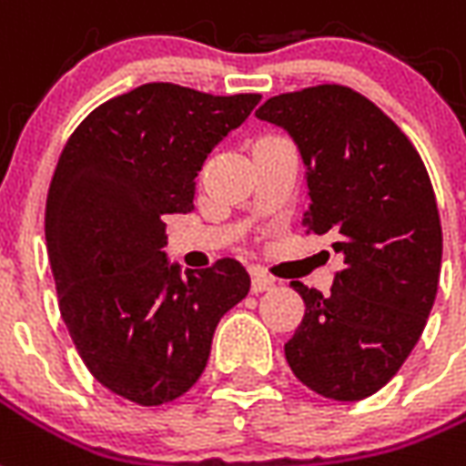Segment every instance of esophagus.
Wrapping results in <instances>:
<instances>
[{
  "instance_id": "1",
  "label": "esophagus",
  "mask_w": 466,
  "mask_h": 466,
  "mask_svg": "<svg viewBox=\"0 0 466 466\" xmlns=\"http://www.w3.org/2000/svg\"><path fill=\"white\" fill-rule=\"evenodd\" d=\"M274 289V279L272 277H267L262 272H255L250 279V291L252 294H262V291H269Z\"/></svg>"
}]
</instances>
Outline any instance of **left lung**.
Wrapping results in <instances>:
<instances>
[{
    "label": "left lung",
    "mask_w": 466,
    "mask_h": 466,
    "mask_svg": "<svg viewBox=\"0 0 466 466\" xmlns=\"http://www.w3.org/2000/svg\"><path fill=\"white\" fill-rule=\"evenodd\" d=\"M255 116L289 131L311 197L301 226L342 255L326 297L291 282L306 313L287 362L316 394L367 399L401 370L438 294L442 228L428 169L409 136L350 86L272 96Z\"/></svg>",
    "instance_id": "8db88e82"
}]
</instances>
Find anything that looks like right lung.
<instances>
[{
	"instance_id": "right-lung-1",
	"label": "right lung",
	"mask_w": 466,
	"mask_h": 466,
	"mask_svg": "<svg viewBox=\"0 0 466 466\" xmlns=\"http://www.w3.org/2000/svg\"><path fill=\"white\" fill-rule=\"evenodd\" d=\"M259 99L150 82L96 106L60 153L46 201L57 306L86 370L128 401L187 394L218 320L250 291L230 258L169 265L162 216L192 211L197 172Z\"/></svg>"
}]
</instances>
